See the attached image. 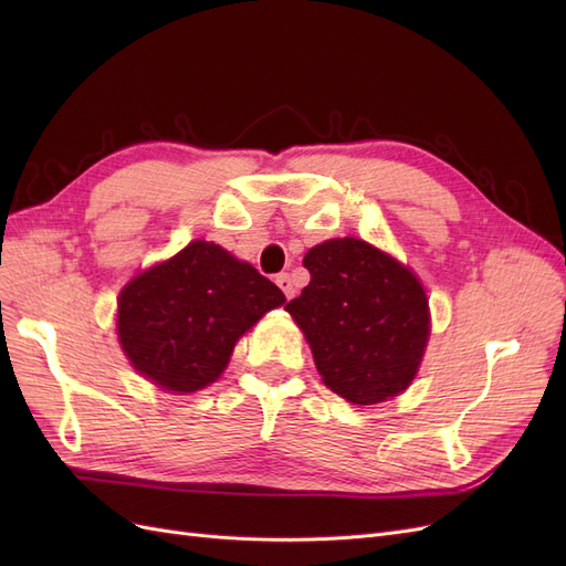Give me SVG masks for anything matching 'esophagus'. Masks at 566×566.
Wrapping results in <instances>:
<instances>
[{
  "instance_id": "1",
  "label": "esophagus",
  "mask_w": 566,
  "mask_h": 566,
  "mask_svg": "<svg viewBox=\"0 0 566 566\" xmlns=\"http://www.w3.org/2000/svg\"><path fill=\"white\" fill-rule=\"evenodd\" d=\"M276 285L283 290L285 297H295V285H293V279H290V273H279L276 276Z\"/></svg>"
}]
</instances>
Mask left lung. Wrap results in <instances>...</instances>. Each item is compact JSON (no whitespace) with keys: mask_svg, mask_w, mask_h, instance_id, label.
Here are the masks:
<instances>
[{"mask_svg":"<svg viewBox=\"0 0 566 566\" xmlns=\"http://www.w3.org/2000/svg\"><path fill=\"white\" fill-rule=\"evenodd\" d=\"M312 281L285 304L310 342L323 382L358 406L397 397L430 337L424 287L408 266L358 238L304 254Z\"/></svg>","mask_w":566,"mask_h":566,"instance_id":"8db88e82","label":"left lung"}]
</instances>
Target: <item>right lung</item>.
<instances>
[{"mask_svg": "<svg viewBox=\"0 0 566 566\" xmlns=\"http://www.w3.org/2000/svg\"><path fill=\"white\" fill-rule=\"evenodd\" d=\"M283 302L281 287L252 264L193 241L123 287L117 337L136 373L188 394L214 382L238 337Z\"/></svg>", "mask_w": 566, "mask_h": 566, "instance_id": "right-lung-1", "label": "right lung"}]
</instances>
